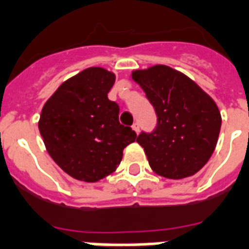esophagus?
<instances>
[{"label": "esophagus", "mask_w": 249, "mask_h": 249, "mask_svg": "<svg viewBox=\"0 0 249 249\" xmlns=\"http://www.w3.org/2000/svg\"><path fill=\"white\" fill-rule=\"evenodd\" d=\"M132 129L138 134V132H140V124H138V123H134V124L132 125Z\"/></svg>", "instance_id": "obj_1"}]
</instances>
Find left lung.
<instances>
[{"instance_id": "8db88e82", "label": "left lung", "mask_w": 249, "mask_h": 249, "mask_svg": "<svg viewBox=\"0 0 249 249\" xmlns=\"http://www.w3.org/2000/svg\"><path fill=\"white\" fill-rule=\"evenodd\" d=\"M132 78L158 116L154 132L137 137L151 170L174 180L195 175L214 153L221 130V112L213 98L167 65L133 70Z\"/></svg>"}]
</instances>
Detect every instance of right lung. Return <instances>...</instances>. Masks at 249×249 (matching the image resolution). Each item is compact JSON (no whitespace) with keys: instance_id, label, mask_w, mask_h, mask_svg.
Wrapping results in <instances>:
<instances>
[{"instance_id":"1","label":"right lung","mask_w":249,"mask_h":249,"mask_svg":"<svg viewBox=\"0 0 249 249\" xmlns=\"http://www.w3.org/2000/svg\"><path fill=\"white\" fill-rule=\"evenodd\" d=\"M115 73L92 66L66 79L41 109L39 130L56 164L74 179L96 183L115 172L123 151L136 141L108 99Z\"/></svg>"}]
</instances>
